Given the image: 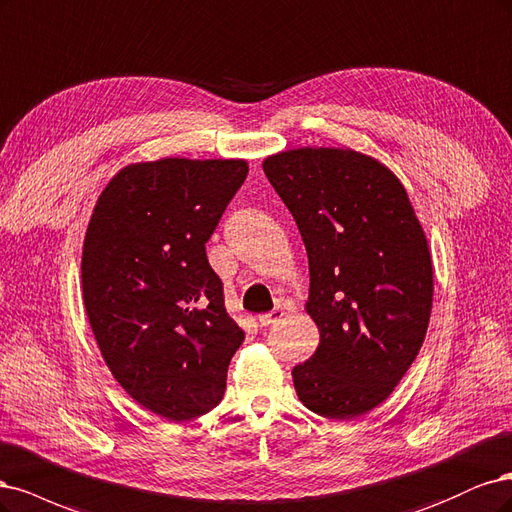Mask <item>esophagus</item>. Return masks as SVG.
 Listing matches in <instances>:
<instances>
[{
  "mask_svg": "<svg viewBox=\"0 0 512 512\" xmlns=\"http://www.w3.org/2000/svg\"><path fill=\"white\" fill-rule=\"evenodd\" d=\"M285 315H287V312H285L283 308H274V310L266 312V315H259V323H261L263 327H268V325H272V323L283 319Z\"/></svg>",
  "mask_w": 512,
  "mask_h": 512,
  "instance_id": "34e87169",
  "label": "esophagus"
}]
</instances>
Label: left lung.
<instances>
[{
  "label": "left lung",
  "instance_id": "obj_1",
  "mask_svg": "<svg viewBox=\"0 0 512 512\" xmlns=\"http://www.w3.org/2000/svg\"><path fill=\"white\" fill-rule=\"evenodd\" d=\"M302 234L306 312L321 342L293 368L306 408L349 421L385 402L421 351L434 270L400 178L351 148H293L263 159Z\"/></svg>",
  "mask_w": 512,
  "mask_h": 512
}]
</instances>
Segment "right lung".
Instances as JSON below:
<instances>
[{
    "label": "right lung",
    "mask_w": 512,
    "mask_h": 512,
    "mask_svg": "<svg viewBox=\"0 0 512 512\" xmlns=\"http://www.w3.org/2000/svg\"><path fill=\"white\" fill-rule=\"evenodd\" d=\"M246 174L244 159L131 163L93 208L80 263L93 336L119 385L161 419L217 406L244 340L206 242Z\"/></svg>",
    "instance_id": "add662e5"
}]
</instances>
